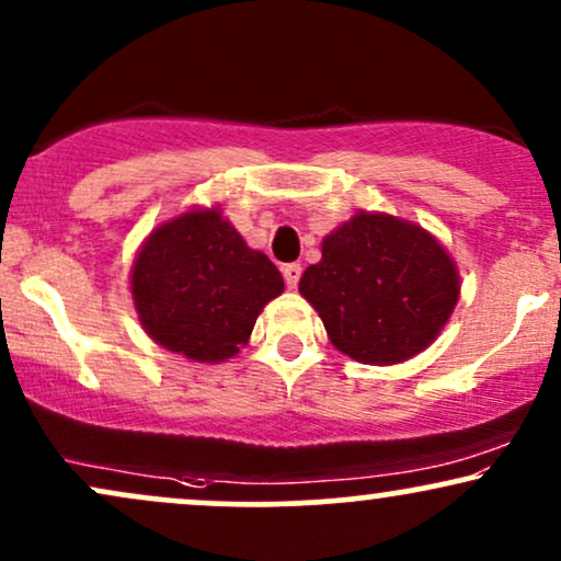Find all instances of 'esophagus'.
Masks as SVG:
<instances>
[{
  "instance_id": "esophagus-1",
  "label": "esophagus",
  "mask_w": 561,
  "mask_h": 561,
  "mask_svg": "<svg viewBox=\"0 0 561 561\" xmlns=\"http://www.w3.org/2000/svg\"><path fill=\"white\" fill-rule=\"evenodd\" d=\"M300 274H302V266H300V263H287V266H282V276H285V285H287V289H295V287H298Z\"/></svg>"
}]
</instances>
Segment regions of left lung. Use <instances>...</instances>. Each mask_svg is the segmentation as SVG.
<instances>
[{"mask_svg":"<svg viewBox=\"0 0 561 561\" xmlns=\"http://www.w3.org/2000/svg\"><path fill=\"white\" fill-rule=\"evenodd\" d=\"M298 289L340 353L392 366L435 343L461 282L448 250L420 224L358 210L321 240V261Z\"/></svg>","mask_w":561,"mask_h":561,"instance_id":"left-lung-1","label":"left lung"}]
</instances>
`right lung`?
Wrapping results in <instances>:
<instances>
[{
    "label": "right lung",
    "instance_id": "add662e5",
    "mask_svg": "<svg viewBox=\"0 0 561 561\" xmlns=\"http://www.w3.org/2000/svg\"><path fill=\"white\" fill-rule=\"evenodd\" d=\"M285 279L218 205L158 224L131 263V300L152 343L197 364H221L248 345L255 319Z\"/></svg>",
    "mask_w": 561,
    "mask_h": 561
}]
</instances>
